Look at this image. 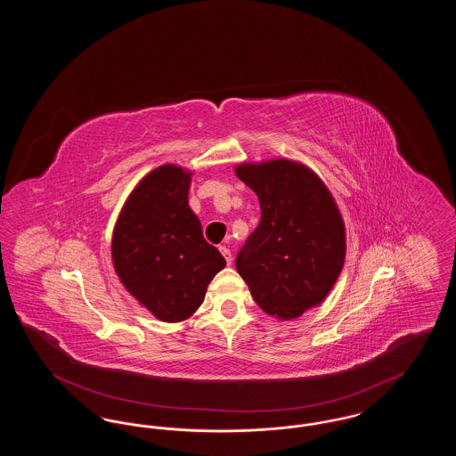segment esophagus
Wrapping results in <instances>:
<instances>
[{"instance_id": "34e87169", "label": "esophagus", "mask_w": 456, "mask_h": 456, "mask_svg": "<svg viewBox=\"0 0 456 456\" xmlns=\"http://www.w3.org/2000/svg\"><path fill=\"white\" fill-rule=\"evenodd\" d=\"M218 249H220L222 256L225 258V263H227V265H231V263H232V253H231V249H229V248H225V246H220Z\"/></svg>"}]
</instances>
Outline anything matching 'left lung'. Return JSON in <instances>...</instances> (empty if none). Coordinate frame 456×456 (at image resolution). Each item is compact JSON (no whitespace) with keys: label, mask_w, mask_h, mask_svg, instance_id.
<instances>
[{"label":"left lung","mask_w":456,"mask_h":456,"mask_svg":"<svg viewBox=\"0 0 456 456\" xmlns=\"http://www.w3.org/2000/svg\"><path fill=\"white\" fill-rule=\"evenodd\" d=\"M239 179L260 200L261 220L236 256L253 299L292 320L322 303L346 260V229L323 181L303 164H242Z\"/></svg>","instance_id":"left-lung-1"}]
</instances>
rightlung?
<instances>
[{"label":"right lung","instance_id":"1","mask_svg":"<svg viewBox=\"0 0 456 456\" xmlns=\"http://www.w3.org/2000/svg\"><path fill=\"white\" fill-rule=\"evenodd\" d=\"M190 183L191 174L169 164L145 175L125 203L112 236L121 282L167 323L191 316L207 285L225 266L188 207Z\"/></svg>","mask_w":456,"mask_h":456}]
</instances>
